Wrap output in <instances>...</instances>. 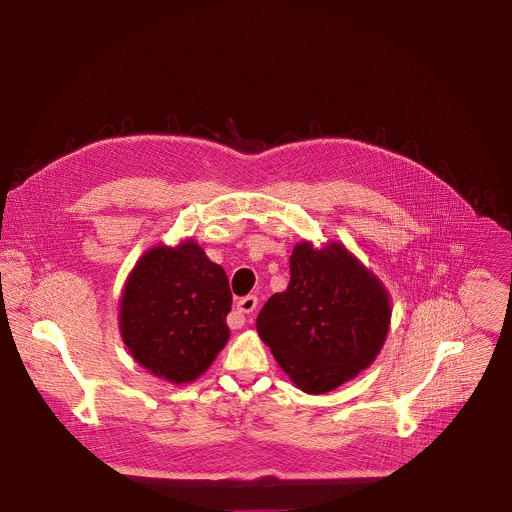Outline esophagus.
<instances>
[{
	"mask_svg": "<svg viewBox=\"0 0 512 512\" xmlns=\"http://www.w3.org/2000/svg\"><path fill=\"white\" fill-rule=\"evenodd\" d=\"M257 304H259L257 296H245V298H241V300L237 302V310L243 312V314H251V312H255Z\"/></svg>",
	"mask_w": 512,
	"mask_h": 512,
	"instance_id": "34e87169",
	"label": "esophagus"
}]
</instances>
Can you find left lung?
Returning a JSON list of instances; mask_svg holds the SVG:
<instances>
[{"label": "left lung", "mask_w": 512, "mask_h": 512, "mask_svg": "<svg viewBox=\"0 0 512 512\" xmlns=\"http://www.w3.org/2000/svg\"><path fill=\"white\" fill-rule=\"evenodd\" d=\"M391 320L387 291L342 245L310 243L289 257V285L257 316V332L302 391L322 395L379 354Z\"/></svg>", "instance_id": "left-lung-1"}]
</instances>
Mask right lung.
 <instances>
[{
	"label": "right lung",
	"mask_w": 512,
	"mask_h": 512,
	"mask_svg": "<svg viewBox=\"0 0 512 512\" xmlns=\"http://www.w3.org/2000/svg\"><path fill=\"white\" fill-rule=\"evenodd\" d=\"M231 304L225 269L196 243L156 247L127 279L121 336L141 367L182 385L200 377L227 344Z\"/></svg>",
	"instance_id": "1"
}]
</instances>
